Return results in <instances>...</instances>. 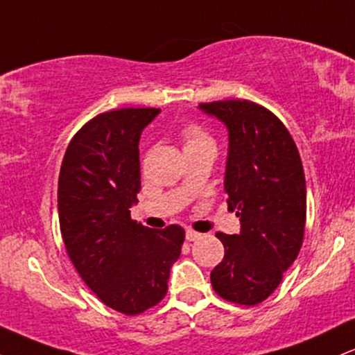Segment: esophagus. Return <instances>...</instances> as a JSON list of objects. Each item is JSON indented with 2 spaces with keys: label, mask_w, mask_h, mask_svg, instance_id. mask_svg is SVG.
<instances>
[{
  "label": "esophagus",
  "mask_w": 355,
  "mask_h": 355,
  "mask_svg": "<svg viewBox=\"0 0 355 355\" xmlns=\"http://www.w3.org/2000/svg\"><path fill=\"white\" fill-rule=\"evenodd\" d=\"M202 237V234H198V232H195V230H187L185 232V239L189 240V242H193V240H197V239H200Z\"/></svg>",
  "instance_id": "esophagus-1"
}]
</instances>
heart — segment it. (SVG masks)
Wrapping results in <instances>:
<instances>
[{
  "label": "heart",
  "instance_id": "obj_1",
  "mask_svg": "<svg viewBox=\"0 0 355 355\" xmlns=\"http://www.w3.org/2000/svg\"><path fill=\"white\" fill-rule=\"evenodd\" d=\"M182 138L185 148H193V146H203V145H214V138H211L205 130L197 125H187L182 130Z\"/></svg>",
  "mask_w": 355,
  "mask_h": 355
}]
</instances>
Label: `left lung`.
I'll return each mask as SVG.
<instances>
[{
	"mask_svg": "<svg viewBox=\"0 0 355 355\" xmlns=\"http://www.w3.org/2000/svg\"><path fill=\"white\" fill-rule=\"evenodd\" d=\"M229 130L225 191L240 234L217 232L225 255L211 270L222 299L257 305L282 282L302 247L307 191L294 138L267 108L248 100L200 103Z\"/></svg>",
	"mask_w": 355,
	"mask_h": 355,
	"instance_id": "1",
	"label": "left lung"
}]
</instances>
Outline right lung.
<instances>
[{
  "label": "right lung",
  "instance_id": "add662e5",
  "mask_svg": "<svg viewBox=\"0 0 355 355\" xmlns=\"http://www.w3.org/2000/svg\"><path fill=\"white\" fill-rule=\"evenodd\" d=\"M158 108L96 115L71 138L58 178L60 230L83 282L113 311L137 315L168 291L185 230H153L130 217L140 191V135Z\"/></svg>",
  "mask_w": 355,
  "mask_h": 355
}]
</instances>
